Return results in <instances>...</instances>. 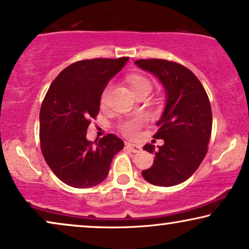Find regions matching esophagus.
<instances>
[{"instance_id":"1","label":"esophagus","mask_w":249,"mask_h":249,"mask_svg":"<svg viewBox=\"0 0 249 249\" xmlns=\"http://www.w3.org/2000/svg\"><path fill=\"white\" fill-rule=\"evenodd\" d=\"M125 146H127L129 150L130 151H132V152L134 153H137V152H140V151L142 150V147L140 146V145H137V144H132V143H125Z\"/></svg>"}]
</instances>
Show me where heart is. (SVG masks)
Instances as JSON below:
<instances>
[{
  "instance_id": "b5f03b06",
  "label": "heart",
  "mask_w": 249,
  "mask_h": 249,
  "mask_svg": "<svg viewBox=\"0 0 249 249\" xmlns=\"http://www.w3.org/2000/svg\"><path fill=\"white\" fill-rule=\"evenodd\" d=\"M128 82H129V86H130L131 90L140 88V87H142V86H150L151 87V83L146 79V77L141 76V75L129 76ZM108 91H109V87H106L105 90L103 91L102 96H101L102 105L105 104L106 98H107V95H108ZM145 120H146V118L143 117V115H138V117L128 119V120L124 121L120 124V131L127 137L136 136L138 130H140V128L142 127V124H144Z\"/></svg>"
}]
</instances>
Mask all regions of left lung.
<instances>
[{"label":"left lung","mask_w":249,"mask_h":249,"mask_svg":"<svg viewBox=\"0 0 249 249\" xmlns=\"http://www.w3.org/2000/svg\"><path fill=\"white\" fill-rule=\"evenodd\" d=\"M135 64L158 77L166 92V105L154 138L162 146L145 144L154 153L152 167L142 172L148 183L173 186L183 183L198 169L208 150L212 134V108L201 82L183 65L163 59H140Z\"/></svg>","instance_id":"left-lung-1"}]
</instances>
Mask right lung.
<instances>
[{"label": "right lung", "mask_w": 249, "mask_h": 249, "mask_svg": "<svg viewBox=\"0 0 249 249\" xmlns=\"http://www.w3.org/2000/svg\"><path fill=\"white\" fill-rule=\"evenodd\" d=\"M129 58L81 60L61 71L48 90L40 111L41 150L54 175L72 188L102 183L124 141L113 134L90 142L87 129L99 112L109 80Z\"/></svg>", "instance_id": "1"}]
</instances>
